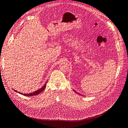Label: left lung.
<instances>
[{
	"label": "left lung",
	"mask_w": 128,
	"mask_h": 128,
	"mask_svg": "<svg viewBox=\"0 0 128 128\" xmlns=\"http://www.w3.org/2000/svg\"><path fill=\"white\" fill-rule=\"evenodd\" d=\"M75 92H76V91H75Z\"/></svg>",
	"instance_id": "obj_1"
}]
</instances>
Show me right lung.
Listing matches in <instances>:
<instances>
[{"label": "right lung", "mask_w": 128, "mask_h": 128, "mask_svg": "<svg viewBox=\"0 0 128 128\" xmlns=\"http://www.w3.org/2000/svg\"><path fill=\"white\" fill-rule=\"evenodd\" d=\"M46 86V84L44 85V86H42L41 88L39 89V90H37V91H34V92H32V93H30V94H22V93L18 92L16 91V90H14V91H15L17 92H18L19 94H22L24 95V96H36V95H37V94H40V92H42V91L44 90V89L45 88Z\"/></svg>", "instance_id": "right-lung-1"}]
</instances>
